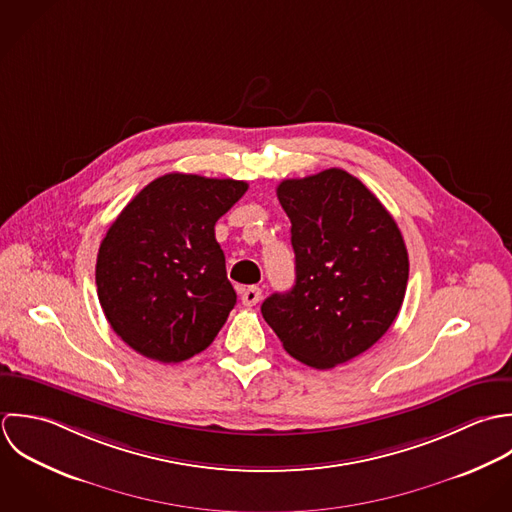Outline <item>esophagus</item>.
I'll return each mask as SVG.
<instances>
[{"label": "esophagus", "mask_w": 512, "mask_h": 512, "mask_svg": "<svg viewBox=\"0 0 512 512\" xmlns=\"http://www.w3.org/2000/svg\"><path fill=\"white\" fill-rule=\"evenodd\" d=\"M261 301V289L259 287H247L243 293H241V303L245 307H253Z\"/></svg>", "instance_id": "1"}]
</instances>
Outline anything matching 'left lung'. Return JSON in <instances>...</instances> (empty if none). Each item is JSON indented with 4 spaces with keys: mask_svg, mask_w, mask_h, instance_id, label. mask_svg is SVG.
<instances>
[{
    "mask_svg": "<svg viewBox=\"0 0 512 512\" xmlns=\"http://www.w3.org/2000/svg\"><path fill=\"white\" fill-rule=\"evenodd\" d=\"M295 287L261 305L283 348L316 370L372 348L396 320L408 287V249L388 209L352 174L330 168L283 180Z\"/></svg>",
    "mask_w": 512,
    "mask_h": 512,
    "instance_id": "left-lung-1",
    "label": "left lung"
}]
</instances>
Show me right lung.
<instances>
[{
  "mask_svg": "<svg viewBox=\"0 0 512 512\" xmlns=\"http://www.w3.org/2000/svg\"><path fill=\"white\" fill-rule=\"evenodd\" d=\"M245 192L247 182L174 172L114 219L97 255V293L132 350L176 364L213 342L237 303L215 221Z\"/></svg>",
  "mask_w": 512,
  "mask_h": 512,
  "instance_id": "obj_1",
  "label": "right lung"
}]
</instances>
